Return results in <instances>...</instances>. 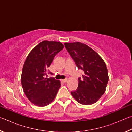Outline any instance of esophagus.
I'll return each mask as SVG.
<instances>
[{
	"mask_svg": "<svg viewBox=\"0 0 132 132\" xmlns=\"http://www.w3.org/2000/svg\"><path fill=\"white\" fill-rule=\"evenodd\" d=\"M62 81H63V82H66L67 81H68V79H63V80H62Z\"/></svg>",
	"mask_w": 132,
	"mask_h": 132,
	"instance_id": "obj_1",
	"label": "esophagus"
}]
</instances>
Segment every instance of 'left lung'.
Segmentation results:
<instances>
[{"instance_id":"left-lung-1","label":"left lung","mask_w":132,"mask_h":132,"mask_svg":"<svg viewBox=\"0 0 132 132\" xmlns=\"http://www.w3.org/2000/svg\"><path fill=\"white\" fill-rule=\"evenodd\" d=\"M64 46L78 69L84 71L79 77L76 90L71 91L76 101L82 105H91L104 94L109 78L103 59L86 44L76 42L64 43Z\"/></svg>"}]
</instances>
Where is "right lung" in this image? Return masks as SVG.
Listing matches in <instances>:
<instances>
[{
	"label": "right lung",
	"mask_w": 132,
	"mask_h": 132,
	"mask_svg": "<svg viewBox=\"0 0 132 132\" xmlns=\"http://www.w3.org/2000/svg\"><path fill=\"white\" fill-rule=\"evenodd\" d=\"M63 48L60 42L44 41L37 45L26 58L22 70L21 85L27 97L35 105H48L57 94L60 81L45 76L47 72L52 75L47 69Z\"/></svg>",
	"instance_id": "add662e5"
}]
</instances>
